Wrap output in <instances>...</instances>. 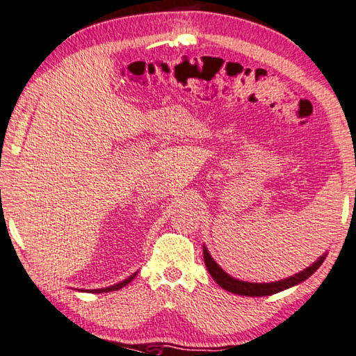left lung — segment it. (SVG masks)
Wrapping results in <instances>:
<instances>
[{
	"label": "left lung",
	"instance_id": "obj_1",
	"mask_svg": "<svg viewBox=\"0 0 356 356\" xmlns=\"http://www.w3.org/2000/svg\"><path fill=\"white\" fill-rule=\"evenodd\" d=\"M325 257H327V254L318 257V261L312 264L311 267L305 268L303 272H300L293 276H289L286 280L275 281V282H246V281L232 278L231 275H227L225 270H222L220 265L213 261V257L210 256V252L207 251L206 246H204V262H206L209 273L215 280L216 284L227 292L245 295V297H267V295L278 293L281 291H286L289 287L297 286L305 280H308L309 276L314 273L318 267H321L322 262L325 261Z\"/></svg>",
	"mask_w": 356,
	"mask_h": 356
}]
</instances>
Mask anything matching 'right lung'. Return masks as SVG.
<instances>
[{"instance_id":"obj_1","label":"right lung","mask_w":356,"mask_h":356,"mask_svg":"<svg viewBox=\"0 0 356 356\" xmlns=\"http://www.w3.org/2000/svg\"><path fill=\"white\" fill-rule=\"evenodd\" d=\"M136 276V273H134L131 276H129L127 280H124V281H120V282H118V284H114V286H110V287H105V289H94L92 292H97V293H102V292H111V291H119V289H122L124 286H127L129 282L134 280Z\"/></svg>"}]
</instances>
